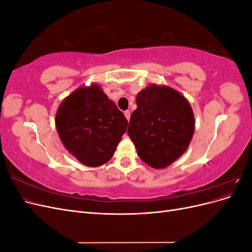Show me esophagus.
Instances as JSON below:
<instances>
[{
	"instance_id": "esophagus-1",
	"label": "esophagus",
	"mask_w": 252,
	"mask_h": 252,
	"mask_svg": "<svg viewBox=\"0 0 252 252\" xmlns=\"http://www.w3.org/2000/svg\"><path fill=\"white\" fill-rule=\"evenodd\" d=\"M124 114H125V117H126V119H127V121L130 120V116H131L130 111H129V110H126V111L124 112Z\"/></svg>"
}]
</instances>
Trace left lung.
Returning a JSON list of instances; mask_svg holds the SVG:
<instances>
[{
    "instance_id": "8db88e82",
    "label": "left lung",
    "mask_w": 252,
    "mask_h": 252,
    "mask_svg": "<svg viewBox=\"0 0 252 252\" xmlns=\"http://www.w3.org/2000/svg\"><path fill=\"white\" fill-rule=\"evenodd\" d=\"M127 129L142 161L165 168L186 151L194 131L190 104L178 91L150 85L136 95Z\"/></svg>"
}]
</instances>
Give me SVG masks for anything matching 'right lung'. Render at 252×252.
Wrapping results in <instances>:
<instances>
[{"instance_id":"right-lung-1","label":"right lung","mask_w":252,"mask_h":252,"mask_svg":"<svg viewBox=\"0 0 252 252\" xmlns=\"http://www.w3.org/2000/svg\"><path fill=\"white\" fill-rule=\"evenodd\" d=\"M128 122L97 85L82 87L60 105L56 126L66 149L86 166L108 162Z\"/></svg>"}]
</instances>
